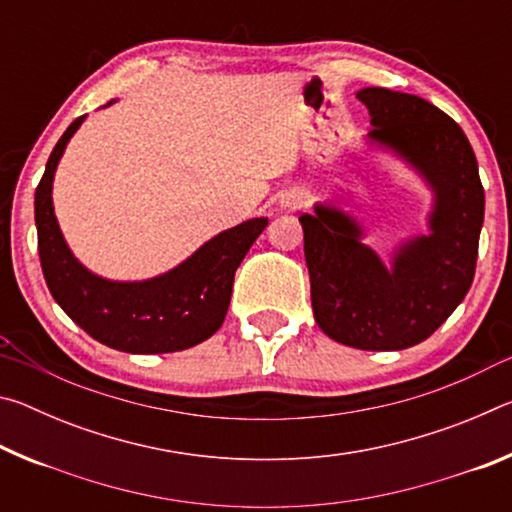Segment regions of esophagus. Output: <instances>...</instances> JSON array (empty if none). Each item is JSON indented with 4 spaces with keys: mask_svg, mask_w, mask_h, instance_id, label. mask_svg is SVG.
Here are the masks:
<instances>
[{
    "mask_svg": "<svg viewBox=\"0 0 512 512\" xmlns=\"http://www.w3.org/2000/svg\"><path fill=\"white\" fill-rule=\"evenodd\" d=\"M305 203H307V194H302V192L284 194L282 201H280V205L284 207V210H300V207L305 205Z\"/></svg>",
    "mask_w": 512,
    "mask_h": 512,
    "instance_id": "esophagus-1",
    "label": "esophagus"
}]
</instances>
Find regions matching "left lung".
<instances>
[{"label": "left lung", "instance_id": "left-lung-1", "mask_svg": "<svg viewBox=\"0 0 512 512\" xmlns=\"http://www.w3.org/2000/svg\"><path fill=\"white\" fill-rule=\"evenodd\" d=\"M372 149L391 151L427 183L429 235L404 239L384 264L363 225L334 203L302 214L311 307L318 327L359 350H404L436 332L470 291L485 196L461 126L415 94L363 88Z\"/></svg>", "mask_w": 512, "mask_h": 512}]
</instances>
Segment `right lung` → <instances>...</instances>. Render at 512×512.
I'll use <instances>...</instances> for the list:
<instances>
[{"mask_svg":"<svg viewBox=\"0 0 512 512\" xmlns=\"http://www.w3.org/2000/svg\"><path fill=\"white\" fill-rule=\"evenodd\" d=\"M83 121L85 115L74 119L60 137L36 189L38 253L51 296L94 341L112 350L164 354L194 348L223 325L235 271L268 219L259 216L219 232L185 262L149 280L117 282L92 273L69 250L51 201L58 162Z\"/></svg>","mask_w":512,"mask_h":512,"instance_id":"1","label":"right lung"}]
</instances>
